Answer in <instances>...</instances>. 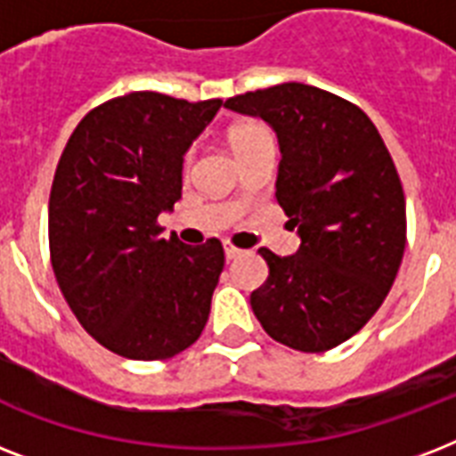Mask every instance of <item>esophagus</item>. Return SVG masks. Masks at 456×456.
Returning a JSON list of instances; mask_svg holds the SVG:
<instances>
[{"label": "esophagus", "mask_w": 456, "mask_h": 456, "mask_svg": "<svg viewBox=\"0 0 456 456\" xmlns=\"http://www.w3.org/2000/svg\"><path fill=\"white\" fill-rule=\"evenodd\" d=\"M243 253H246V250L236 248L234 243L224 241V256H227V260H236V257H241Z\"/></svg>", "instance_id": "esophagus-1"}]
</instances>
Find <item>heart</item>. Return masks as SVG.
<instances>
[{"mask_svg": "<svg viewBox=\"0 0 456 456\" xmlns=\"http://www.w3.org/2000/svg\"><path fill=\"white\" fill-rule=\"evenodd\" d=\"M263 137H270V132L265 130L260 123H241L236 125L234 130L229 132V142L234 149L243 144H250V142H256V139H263ZM193 160V151H186L184 153V167H189Z\"/></svg>", "mask_w": 456, "mask_h": 456, "instance_id": "b5f03b06", "label": "heart"}]
</instances>
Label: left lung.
I'll return each instance as SVG.
<instances>
[{
  "label": "left lung",
  "instance_id": "1",
  "mask_svg": "<svg viewBox=\"0 0 456 456\" xmlns=\"http://www.w3.org/2000/svg\"><path fill=\"white\" fill-rule=\"evenodd\" d=\"M224 109L277 132V200L300 236L296 256L257 250L270 277L250 307L279 343L331 350L374 317L403 263L407 213L395 163L364 110L303 82L232 96Z\"/></svg>",
  "mask_w": 456,
  "mask_h": 456
}]
</instances>
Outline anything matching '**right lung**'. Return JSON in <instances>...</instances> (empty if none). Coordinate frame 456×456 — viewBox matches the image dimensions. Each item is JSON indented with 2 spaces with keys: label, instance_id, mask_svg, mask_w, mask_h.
I'll use <instances>...</instances> for the list:
<instances>
[{
  "label": "right lung",
  "instance_id": "right-lung-1",
  "mask_svg": "<svg viewBox=\"0 0 456 456\" xmlns=\"http://www.w3.org/2000/svg\"><path fill=\"white\" fill-rule=\"evenodd\" d=\"M220 99L132 92L82 118L49 196V253L82 329L127 360H167L196 343L224 248L163 239L158 215L182 199L186 149Z\"/></svg>",
  "mask_w": 456,
  "mask_h": 456
}]
</instances>
